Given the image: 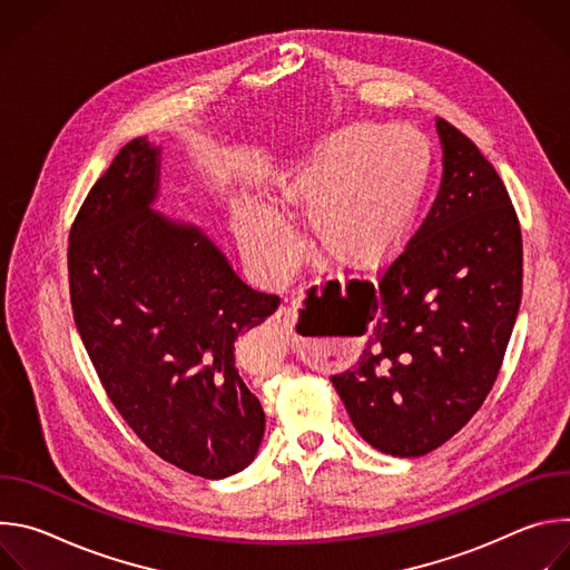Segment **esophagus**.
I'll return each instance as SVG.
<instances>
[{
  "label": "esophagus",
  "instance_id": "34e87169",
  "mask_svg": "<svg viewBox=\"0 0 570 570\" xmlns=\"http://www.w3.org/2000/svg\"><path fill=\"white\" fill-rule=\"evenodd\" d=\"M315 284H320V279H317ZM271 322H273V327H275L279 334H288V332L293 330V313H291V308L279 306V308L275 311V315L271 317Z\"/></svg>",
  "mask_w": 570,
  "mask_h": 570
}]
</instances>
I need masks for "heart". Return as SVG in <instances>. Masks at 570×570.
<instances>
[{
  "label": "heart",
  "instance_id": "obj_1",
  "mask_svg": "<svg viewBox=\"0 0 570 570\" xmlns=\"http://www.w3.org/2000/svg\"><path fill=\"white\" fill-rule=\"evenodd\" d=\"M429 176V146L403 126H350L322 139L286 187V198L308 203L313 246L334 262L365 264L385 255L411 227ZM238 234L250 259L279 275L295 240L284 218L253 207Z\"/></svg>",
  "mask_w": 570,
  "mask_h": 570
}]
</instances>
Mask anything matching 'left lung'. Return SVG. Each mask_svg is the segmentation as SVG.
Wrapping results in <instances>:
<instances>
[{
	"label": "left lung",
	"instance_id": "obj_1",
	"mask_svg": "<svg viewBox=\"0 0 570 570\" xmlns=\"http://www.w3.org/2000/svg\"><path fill=\"white\" fill-rule=\"evenodd\" d=\"M440 191L379 284L352 279L332 308L363 336L332 376L374 449L420 458L451 440L490 394L514 330L523 240L510 194L478 146L438 119Z\"/></svg>",
	"mask_w": 570,
	"mask_h": 570
}]
</instances>
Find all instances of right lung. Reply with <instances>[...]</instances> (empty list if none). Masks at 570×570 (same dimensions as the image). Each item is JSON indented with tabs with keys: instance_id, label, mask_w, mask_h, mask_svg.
Instances as JSON below:
<instances>
[{
	"instance_id": "1",
	"label": "right lung",
	"mask_w": 570,
	"mask_h": 570,
	"mask_svg": "<svg viewBox=\"0 0 570 570\" xmlns=\"http://www.w3.org/2000/svg\"><path fill=\"white\" fill-rule=\"evenodd\" d=\"M159 150L128 141L80 205L67 248L76 330L110 401L161 460L218 480L246 469L266 415L236 338L279 297L253 291L196 227L150 209Z\"/></svg>"
}]
</instances>
